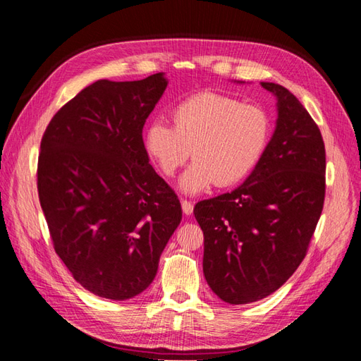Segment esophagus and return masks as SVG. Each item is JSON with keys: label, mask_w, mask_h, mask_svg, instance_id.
Segmentation results:
<instances>
[{"label": "esophagus", "mask_w": 361, "mask_h": 361, "mask_svg": "<svg viewBox=\"0 0 361 361\" xmlns=\"http://www.w3.org/2000/svg\"><path fill=\"white\" fill-rule=\"evenodd\" d=\"M181 209H183V214H185V216H190V214H192V211H194L192 202L181 200Z\"/></svg>", "instance_id": "obj_1"}]
</instances>
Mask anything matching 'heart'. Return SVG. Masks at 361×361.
Listing matches in <instances>:
<instances>
[{
	"instance_id": "heart-1",
	"label": "heart",
	"mask_w": 361,
	"mask_h": 361,
	"mask_svg": "<svg viewBox=\"0 0 361 361\" xmlns=\"http://www.w3.org/2000/svg\"><path fill=\"white\" fill-rule=\"evenodd\" d=\"M173 127L153 121L144 145L164 176H173L192 157L180 178L185 194L197 195L214 183L234 186L255 171L270 141L271 122L257 105L242 104L219 93H200L180 102L172 111Z\"/></svg>"
}]
</instances>
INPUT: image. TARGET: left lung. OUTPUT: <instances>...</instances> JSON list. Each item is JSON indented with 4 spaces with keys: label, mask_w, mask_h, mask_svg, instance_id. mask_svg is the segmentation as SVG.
Here are the masks:
<instances>
[{
    "label": "left lung",
    "mask_w": 361,
    "mask_h": 361,
    "mask_svg": "<svg viewBox=\"0 0 361 361\" xmlns=\"http://www.w3.org/2000/svg\"><path fill=\"white\" fill-rule=\"evenodd\" d=\"M260 85L278 109L262 158L239 188L194 208L204 235L206 282L235 305L267 298L296 271L326 192V150L315 121L287 88Z\"/></svg>",
    "instance_id": "left-lung-1"
}]
</instances>
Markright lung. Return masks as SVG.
<instances>
[{"mask_svg":"<svg viewBox=\"0 0 361 361\" xmlns=\"http://www.w3.org/2000/svg\"><path fill=\"white\" fill-rule=\"evenodd\" d=\"M167 87L97 80L65 104L42 137L38 198L54 250L83 288L124 301L155 279L181 204L149 163L142 127Z\"/></svg>","mask_w":361,"mask_h":361,"instance_id":"1","label":"right lung"}]
</instances>
